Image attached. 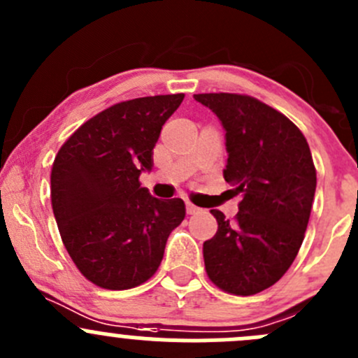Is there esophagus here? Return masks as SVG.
Segmentation results:
<instances>
[{
    "mask_svg": "<svg viewBox=\"0 0 358 358\" xmlns=\"http://www.w3.org/2000/svg\"><path fill=\"white\" fill-rule=\"evenodd\" d=\"M185 206H187V213H189V215H196V213L201 211V209L197 208V206H194L192 202H189V201H187Z\"/></svg>",
    "mask_w": 358,
    "mask_h": 358,
    "instance_id": "obj_1",
    "label": "esophagus"
}]
</instances>
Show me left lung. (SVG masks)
I'll list each match as a JSON object with an SVG mask.
<instances>
[{
	"mask_svg": "<svg viewBox=\"0 0 358 358\" xmlns=\"http://www.w3.org/2000/svg\"><path fill=\"white\" fill-rule=\"evenodd\" d=\"M225 128V182L241 194L239 213L218 209L215 237L202 246L206 273L222 291L251 296L289 270L308 225L317 171L306 138L282 112L239 93H199Z\"/></svg>",
	"mask_w": 358,
	"mask_h": 358,
	"instance_id": "obj_1",
	"label": "left lung"
}]
</instances>
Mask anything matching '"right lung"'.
I'll return each instance as SVG.
<instances>
[{
    "instance_id": "add662e5",
    "label": "right lung",
    "mask_w": 358,
    "mask_h": 358,
    "mask_svg": "<svg viewBox=\"0 0 358 358\" xmlns=\"http://www.w3.org/2000/svg\"><path fill=\"white\" fill-rule=\"evenodd\" d=\"M183 96L114 103L79 126L55 156L53 215L69 256L95 286L122 291L149 280L185 218L182 199H156L138 180L152 169L162 124Z\"/></svg>"
}]
</instances>
